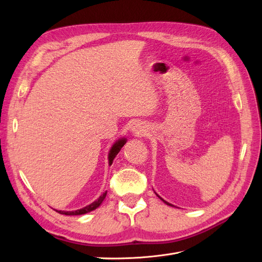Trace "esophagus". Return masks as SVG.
Masks as SVG:
<instances>
[{"mask_svg": "<svg viewBox=\"0 0 262 262\" xmlns=\"http://www.w3.org/2000/svg\"><path fill=\"white\" fill-rule=\"evenodd\" d=\"M131 131H132V133H133L136 137L145 136L146 132H147L146 126H145L143 123H140V122L134 123V124L132 125Z\"/></svg>", "mask_w": 262, "mask_h": 262, "instance_id": "34e87169", "label": "esophagus"}]
</instances>
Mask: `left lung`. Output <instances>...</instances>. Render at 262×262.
Segmentation results:
<instances>
[{"instance_id": "obj_1", "label": "left lung", "mask_w": 262, "mask_h": 262, "mask_svg": "<svg viewBox=\"0 0 262 262\" xmlns=\"http://www.w3.org/2000/svg\"><path fill=\"white\" fill-rule=\"evenodd\" d=\"M156 194H157V193H156ZM157 196H158V198H160V199H161V200H162V201H164V202H165V203H166V204H167V205H171V204H170V203H168V202H166V201H165V200H164V199H162V198H161V196H160V195H158V194H157ZM171 207H172V205H171Z\"/></svg>"}]
</instances>
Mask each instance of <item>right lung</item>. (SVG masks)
<instances>
[{
  "mask_svg": "<svg viewBox=\"0 0 262 262\" xmlns=\"http://www.w3.org/2000/svg\"><path fill=\"white\" fill-rule=\"evenodd\" d=\"M126 140L125 139H120L118 140L116 143L113 145V147L110 148L109 150V155H108V160H109V165H112L115 157L117 156V154L120 152V149L122 148V146L125 144ZM106 194H107V191L102 193L98 199L96 201H94L93 203H91L90 205H87V207L83 208V209H80V210H76V211H57L58 213L60 214H63V215H82V214H85V213H89L95 209H97L99 205L101 204V202L104 201V199L106 198Z\"/></svg>",
  "mask_w": 262,
  "mask_h": 262,
  "instance_id": "add662e5",
  "label": "right lung"
}]
</instances>
